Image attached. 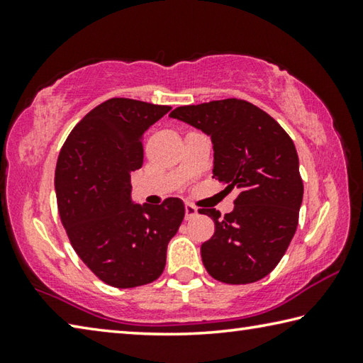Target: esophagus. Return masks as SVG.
<instances>
[{"instance_id":"34e87169","label":"esophagus","mask_w":363,"mask_h":363,"mask_svg":"<svg viewBox=\"0 0 363 363\" xmlns=\"http://www.w3.org/2000/svg\"><path fill=\"white\" fill-rule=\"evenodd\" d=\"M184 210H186V219L187 220L194 219L196 214H199V211H196V208L192 206V205H186V208H184Z\"/></svg>"}]
</instances>
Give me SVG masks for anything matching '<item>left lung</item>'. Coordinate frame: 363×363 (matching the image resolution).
Here are the masks:
<instances>
[{
  "mask_svg": "<svg viewBox=\"0 0 363 363\" xmlns=\"http://www.w3.org/2000/svg\"><path fill=\"white\" fill-rule=\"evenodd\" d=\"M211 136L213 174L238 189L233 211L199 213L214 220L201 261L223 284H253L272 272L296 232L303 179L291 138L272 116L243 99L182 106L169 113Z\"/></svg>",
  "mask_w": 363,
  "mask_h": 363,
  "instance_id": "obj_1",
  "label": "left lung"
}]
</instances>
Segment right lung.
<instances>
[{"mask_svg": "<svg viewBox=\"0 0 363 363\" xmlns=\"http://www.w3.org/2000/svg\"><path fill=\"white\" fill-rule=\"evenodd\" d=\"M169 106L113 97L86 113L56 164L59 216L73 250L97 279L115 288L152 284L184 219V203L134 205L131 173L143 167L144 133Z\"/></svg>", "mask_w": 363, "mask_h": 363, "instance_id": "add662e5", "label": "right lung"}]
</instances>
